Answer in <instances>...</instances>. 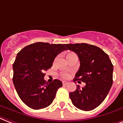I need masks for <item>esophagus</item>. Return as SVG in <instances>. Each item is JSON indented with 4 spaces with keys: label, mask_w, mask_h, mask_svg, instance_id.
Returning a JSON list of instances; mask_svg holds the SVG:
<instances>
[{
    "label": "esophagus",
    "mask_w": 123,
    "mask_h": 123,
    "mask_svg": "<svg viewBox=\"0 0 123 123\" xmlns=\"http://www.w3.org/2000/svg\"><path fill=\"white\" fill-rule=\"evenodd\" d=\"M62 83L63 85H66L68 83V81H63Z\"/></svg>",
    "instance_id": "esophagus-1"
}]
</instances>
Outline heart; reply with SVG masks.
Segmentation results:
<instances>
[{
    "mask_svg": "<svg viewBox=\"0 0 123 123\" xmlns=\"http://www.w3.org/2000/svg\"><path fill=\"white\" fill-rule=\"evenodd\" d=\"M61 75H62V76L63 78H67V77L68 76V74H67L66 72L62 73Z\"/></svg>",
    "mask_w": 123,
    "mask_h": 123,
    "instance_id": "b5f03b06",
    "label": "heart"
}]
</instances>
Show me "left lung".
Returning <instances> with one entry per match:
<instances>
[{
  "mask_svg": "<svg viewBox=\"0 0 123 123\" xmlns=\"http://www.w3.org/2000/svg\"><path fill=\"white\" fill-rule=\"evenodd\" d=\"M66 47L76 53L80 62L73 81L86 84L82 88L78 85L74 92L69 93L72 104L84 111L94 110L105 100L112 87L113 65L108 55L97 46L82 43Z\"/></svg>",
  "mask_w": 123,
  "mask_h": 123,
  "instance_id": "8db88e82",
  "label": "left lung"
}]
</instances>
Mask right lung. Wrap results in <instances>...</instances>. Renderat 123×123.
<instances>
[{"label": "right lung", "mask_w": 123, "mask_h": 123, "mask_svg": "<svg viewBox=\"0 0 123 123\" xmlns=\"http://www.w3.org/2000/svg\"><path fill=\"white\" fill-rule=\"evenodd\" d=\"M66 44L37 42L24 48L17 55L13 65V82L21 100L35 110L49 106L55 98L62 82L44 80L45 71L53 65L54 60Z\"/></svg>", "instance_id": "add662e5"}]
</instances>
